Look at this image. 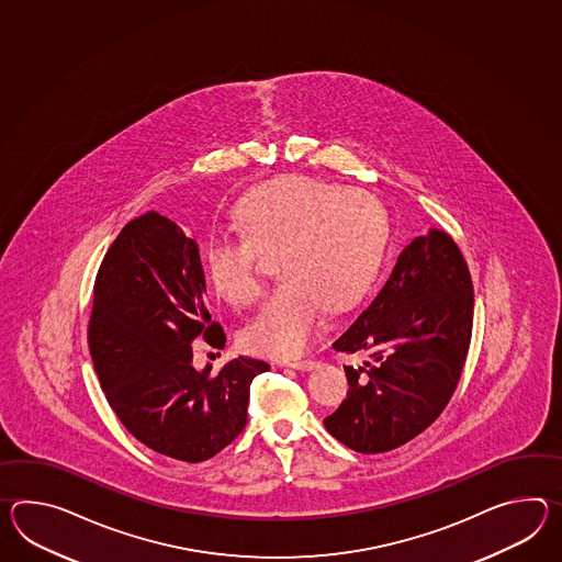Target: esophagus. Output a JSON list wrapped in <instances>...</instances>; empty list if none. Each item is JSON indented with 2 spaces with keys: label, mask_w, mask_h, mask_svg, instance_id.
<instances>
[{
  "label": "esophagus",
  "mask_w": 562,
  "mask_h": 562,
  "mask_svg": "<svg viewBox=\"0 0 562 562\" xmlns=\"http://www.w3.org/2000/svg\"><path fill=\"white\" fill-rule=\"evenodd\" d=\"M290 369H296V371H312L318 362L311 361V359H304V361H288L284 362Z\"/></svg>",
  "instance_id": "1"
}]
</instances>
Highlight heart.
Instances as JSON below:
<instances>
[{"label":"heart","mask_w":562,"mask_h":562,"mask_svg":"<svg viewBox=\"0 0 562 562\" xmlns=\"http://www.w3.org/2000/svg\"><path fill=\"white\" fill-rule=\"evenodd\" d=\"M239 236L210 237L205 274L215 294L248 306L262 292L258 256L274 254L280 284L241 328L250 352L290 359L321 330L326 306L345 311L371 288L387 248V213L364 189L284 175L246 191L234 207Z\"/></svg>","instance_id":"obj_1"}]
</instances>
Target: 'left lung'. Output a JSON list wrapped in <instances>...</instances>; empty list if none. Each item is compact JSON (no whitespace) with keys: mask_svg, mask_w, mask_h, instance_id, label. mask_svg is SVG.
Wrapping results in <instances>:
<instances>
[{"mask_svg":"<svg viewBox=\"0 0 562 562\" xmlns=\"http://www.w3.org/2000/svg\"><path fill=\"white\" fill-rule=\"evenodd\" d=\"M472 316L474 286L462 251L431 227L401 251L385 286L333 342L369 359L345 367L349 395L326 417L328 434L361 453L419 436L458 387Z\"/></svg>","mask_w":562,"mask_h":562,"instance_id":"left-lung-1","label":"left lung"}]
</instances>
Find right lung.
<instances>
[{"label": "right lung", "instance_id": "obj_1", "mask_svg": "<svg viewBox=\"0 0 562 562\" xmlns=\"http://www.w3.org/2000/svg\"><path fill=\"white\" fill-rule=\"evenodd\" d=\"M224 349L205 302L200 246L169 217L128 222L100 263L88 347L100 387L128 434L181 462L213 458L248 424L250 385L268 362L193 364L201 337Z\"/></svg>", "mask_w": 562, "mask_h": 562}]
</instances>
